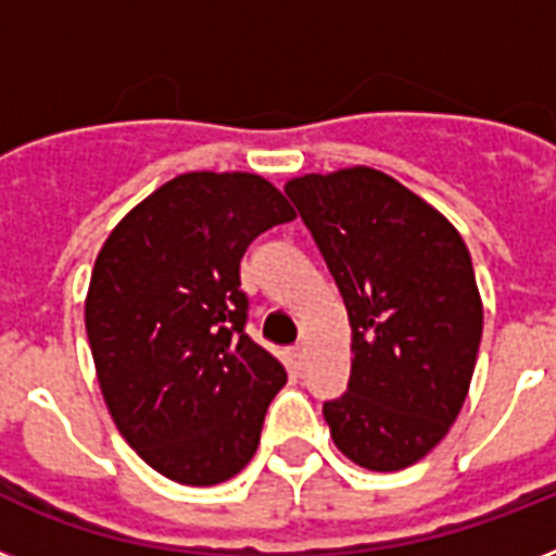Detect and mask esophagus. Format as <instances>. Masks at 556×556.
I'll use <instances>...</instances> for the list:
<instances>
[{
  "label": "esophagus",
  "mask_w": 556,
  "mask_h": 556,
  "mask_svg": "<svg viewBox=\"0 0 556 556\" xmlns=\"http://www.w3.org/2000/svg\"><path fill=\"white\" fill-rule=\"evenodd\" d=\"M288 361L294 369H303V361H305V349L303 346H291L288 349Z\"/></svg>",
  "instance_id": "esophagus-1"
}]
</instances>
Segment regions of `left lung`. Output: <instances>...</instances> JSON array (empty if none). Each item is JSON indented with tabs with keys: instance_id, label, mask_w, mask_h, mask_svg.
<instances>
[{
	"instance_id": "obj_1",
	"label": "left lung",
	"mask_w": 556,
	"mask_h": 556,
	"mask_svg": "<svg viewBox=\"0 0 556 556\" xmlns=\"http://www.w3.org/2000/svg\"><path fill=\"white\" fill-rule=\"evenodd\" d=\"M352 323L346 392L323 404L338 450L404 470L456 421L482 340V300L462 236L378 169L288 181Z\"/></svg>"
}]
</instances>
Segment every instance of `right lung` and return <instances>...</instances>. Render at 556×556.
Segmentation results:
<instances>
[{
    "label": "right lung",
    "mask_w": 556,
    "mask_h": 556,
    "mask_svg": "<svg viewBox=\"0 0 556 556\" xmlns=\"http://www.w3.org/2000/svg\"><path fill=\"white\" fill-rule=\"evenodd\" d=\"M294 210L251 173H187L129 210L91 270L86 334L117 430L173 482H227L253 458L286 366L248 326L239 262Z\"/></svg>",
    "instance_id": "right-lung-1"
}]
</instances>
